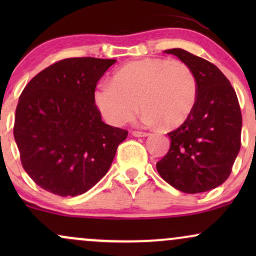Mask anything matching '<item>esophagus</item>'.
Wrapping results in <instances>:
<instances>
[{
	"instance_id": "obj_1",
	"label": "esophagus",
	"mask_w": 256,
	"mask_h": 256,
	"mask_svg": "<svg viewBox=\"0 0 256 256\" xmlns=\"http://www.w3.org/2000/svg\"><path fill=\"white\" fill-rule=\"evenodd\" d=\"M131 134H132V136H134V137H146V136H149V134H146V132H142V131H132Z\"/></svg>"
}]
</instances>
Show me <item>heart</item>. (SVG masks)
Returning a JSON list of instances; mask_svg holds the SVG:
<instances>
[{
    "label": "heart",
    "mask_w": 256,
    "mask_h": 256,
    "mask_svg": "<svg viewBox=\"0 0 256 256\" xmlns=\"http://www.w3.org/2000/svg\"><path fill=\"white\" fill-rule=\"evenodd\" d=\"M94 104L106 122L122 126L136 116L140 104L143 122L178 128L189 118L198 100V80L183 61L148 58L132 61L100 84Z\"/></svg>",
    "instance_id": "heart-1"
}]
</instances>
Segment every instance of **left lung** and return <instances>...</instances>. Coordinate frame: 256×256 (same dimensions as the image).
Here are the masks:
<instances>
[{
    "mask_svg": "<svg viewBox=\"0 0 256 256\" xmlns=\"http://www.w3.org/2000/svg\"><path fill=\"white\" fill-rule=\"evenodd\" d=\"M164 52L176 55L192 70L198 100L189 118L167 134L171 146L156 164V170L179 192H210L228 178L240 152L242 114L238 100L216 64L180 48Z\"/></svg>",
    "mask_w": 256,
    "mask_h": 256,
    "instance_id": "8db88e82",
    "label": "left lung"
}]
</instances>
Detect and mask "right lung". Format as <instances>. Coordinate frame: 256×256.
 <instances>
[{
	"label": "right lung",
	"mask_w": 256,
	"mask_h": 256,
	"mask_svg": "<svg viewBox=\"0 0 256 256\" xmlns=\"http://www.w3.org/2000/svg\"><path fill=\"white\" fill-rule=\"evenodd\" d=\"M113 58H64L43 70L20 95L14 140L22 167L58 196L86 192L104 177L128 131L102 122L92 94Z\"/></svg>",
	"instance_id": "1"
}]
</instances>
